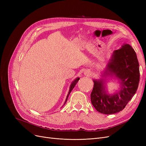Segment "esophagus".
<instances>
[{
  "label": "esophagus",
  "mask_w": 146,
  "mask_h": 146,
  "mask_svg": "<svg viewBox=\"0 0 146 146\" xmlns=\"http://www.w3.org/2000/svg\"><path fill=\"white\" fill-rule=\"evenodd\" d=\"M85 74H87V75H90V72L88 70V71H86V72H85Z\"/></svg>",
  "instance_id": "34e87169"
}]
</instances>
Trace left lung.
I'll return each instance as SVG.
<instances>
[{"label": "left lung", "instance_id": "8db88e82", "mask_svg": "<svg viewBox=\"0 0 146 146\" xmlns=\"http://www.w3.org/2000/svg\"><path fill=\"white\" fill-rule=\"evenodd\" d=\"M107 70L121 80V89L111 96L104 90L102 80H94L92 104L99 112L113 114L124 110L136 93L140 81L139 64L134 50L129 44L115 50Z\"/></svg>", "mask_w": 146, "mask_h": 146}]
</instances>
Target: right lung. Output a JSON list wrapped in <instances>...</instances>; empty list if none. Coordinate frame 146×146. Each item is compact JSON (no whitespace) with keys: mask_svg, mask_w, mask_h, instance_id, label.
<instances>
[{"mask_svg":"<svg viewBox=\"0 0 146 146\" xmlns=\"http://www.w3.org/2000/svg\"><path fill=\"white\" fill-rule=\"evenodd\" d=\"M79 78H77L76 80H74L72 82V83L71 84L70 87V90H69L68 94V95H67V97H66V101H65V102H64V104L66 103V102H67V99H68V96H69V94H70L71 91H72V89L74 88V87L75 85H76V83H78V82L79 81Z\"/></svg>","mask_w":146,"mask_h":146,"instance_id":"obj_1","label":"right lung"}]
</instances>
